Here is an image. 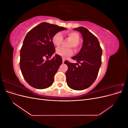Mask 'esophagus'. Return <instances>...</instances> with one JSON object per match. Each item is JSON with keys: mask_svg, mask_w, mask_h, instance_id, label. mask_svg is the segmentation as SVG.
I'll return each instance as SVG.
<instances>
[{"mask_svg": "<svg viewBox=\"0 0 128 128\" xmlns=\"http://www.w3.org/2000/svg\"><path fill=\"white\" fill-rule=\"evenodd\" d=\"M64 61H65V59H64V58H62V62H63V63H64Z\"/></svg>", "mask_w": 128, "mask_h": 128, "instance_id": "1", "label": "esophagus"}]
</instances>
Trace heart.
Here are the masks:
<instances>
[{
    "label": "heart",
    "instance_id": "1",
    "mask_svg": "<svg viewBox=\"0 0 128 128\" xmlns=\"http://www.w3.org/2000/svg\"><path fill=\"white\" fill-rule=\"evenodd\" d=\"M66 34L72 40L69 46L72 47L75 51L78 50L80 48V34L75 32H68L66 33ZM64 40L62 34L61 32H58L54 34L52 41L53 44L55 46H59L61 45ZM57 54L61 56L66 58L72 54L73 51L71 48H67L64 47H59L56 49Z\"/></svg>",
    "mask_w": 128,
    "mask_h": 128
}]
</instances>
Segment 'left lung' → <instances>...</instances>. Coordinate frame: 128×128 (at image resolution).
Wrapping results in <instances>:
<instances>
[{"instance_id": "left-lung-1", "label": "left lung", "mask_w": 128, "mask_h": 128, "mask_svg": "<svg viewBox=\"0 0 128 128\" xmlns=\"http://www.w3.org/2000/svg\"><path fill=\"white\" fill-rule=\"evenodd\" d=\"M74 30L78 31L82 34L83 45L79 53L72 58L77 63L64 61L68 66L66 75L69 88L75 90H82L90 87L97 77L102 64V49L98 38L86 28L80 26ZM76 65L78 66H76Z\"/></svg>"}]
</instances>
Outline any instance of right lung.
Returning a JSON list of instances; mask_svg holds the SVG:
<instances>
[{
  "instance_id": "obj_1",
  "label": "right lung",
  "mask_w": 128,
  "mask_h": 128,
  "mask_svg": "<svg viewBox=\"0 0 128 128\" xmlns=\"http://www.w3.org/2000/svg\"><path fill=\"white\" fill-rule=\"evenodd\" d=\"M67 29L62 26L42 22L34 26L25 37L20 50V69L24 80L30 86L38 89L50 87L54 76L62 62L61 57L56 54L52 39L54 34Z\"/></svg>"
}]
</instances>
